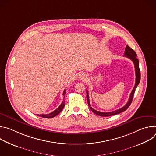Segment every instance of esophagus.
I'll return each instance as SVG.
<instances>
[{
  "label": "esophagus",
  "instance_id": "1",
  "mask_svg": "<svg viewBox=\"0 0 156 156\" xmlns=\"http://www.w3.org/2000/svg\"><path fill=\"white\" fill-rule=\"evenodd\" d=\"M87 75L85 74V73H81L79 75V79L81 81H86L87 80Z\"/></svg>",
  "mask_w": 156,
  "mask_h": 156
}]
</instances>
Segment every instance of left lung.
Returning a JSON list of instances; mask_svg holds the SVG:
<instances>
[{
	"label": "left lung",
	"mask_w": 156,
	"mask_h": 156,
	"mask_svg": "<svg viewBox=\"0 0 156 156\" xmlns=\"http://www.w3.org/2000/svg\"><path fill=\"white\" fill-rule=\"evenodd\" d=\"M125 56L129 58V59H131L133 63H134L135 65V74H136V82H135V84L134 87H133V90L130 94L129 99L128 102L122 108L117 109L115 111H112V112H99V111H97L96 110H94L93 108L91 107V105H90V99H89V94H88V91L86 90V96H87V102L88 104L89 107H90V109L92 110V112H93L95 114L101 116V117H108V116H112V115H117L119 114L123 111L126 110L129 106L130 105L133 98V96H134L135 92L136 91V89L138 86V85L139 84L140 82V79H141V74H140V65H139V60L137 58V55L136 53L134 51V50H133L131 48H130L128 46H126L125 48Z\"/></svg>",
	"instance_id": "8db88e82"
}]
</instances>
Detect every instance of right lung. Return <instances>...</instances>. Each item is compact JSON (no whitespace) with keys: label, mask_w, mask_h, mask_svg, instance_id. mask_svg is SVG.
Returning <instances> with one entry per match:
<instances>
[{"label":"right lung","mask_w":156,"mask_h":156,"mask_svg":"<svg viewBox=\"0 0 156 156\" xmlns=\"http://www.w3.org/2000/svg\"><path fill=\"white\" fill-rule=\"evenodd\" d=\"M65 90H64L63 93V98H65ZM65 106V101H62V104L60 105V106L56 109L55 110L54 112L49 114H46V115H37L38 116H40L41 117H43V118H53L55 116L57 115L59 113L61 112V111L62 110V109Z\"/></svg>","instance_id":"right-lung-1"}]
</instances>
